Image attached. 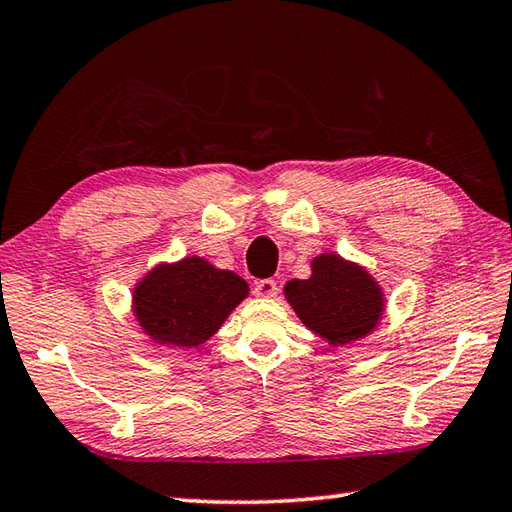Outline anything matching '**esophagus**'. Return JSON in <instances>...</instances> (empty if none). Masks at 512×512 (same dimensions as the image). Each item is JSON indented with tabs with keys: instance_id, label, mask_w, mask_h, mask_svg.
Wrapping results in <instances>:
<instances>
[{
	"instance_id": "obj_1",
	"label": "esophagus",
	"mask_w": 512,
	"mask_h": 512,
	"mask_svg": "<svg viewBox=\"0 0 512 512\" xmlns=\"http://www.w3.org/2000/svg\"><path fill=\"white\" fill-rule=\"evenodd\" d=\"M253 290H255L257 297L270 299V297L277 295V282H273V279H259Z\"/></svg>"
}]
</instances>
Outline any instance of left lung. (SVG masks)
Segmentation results:
<instances>
[{"mask_svg":"<svg viewBox=\"0 0 512 512\" xmlns=\"http://www.w3.org/2000/svg\"><path fill=\"white\" fill-rule=\"evenodd\" d=\"M313 275L290 279L288 304L302 324L330 346H344L370 335L384 315V293L359 264L335 253L313 259Z\"/></svg>","mask_w":512,"mask_h":512,"instance_id":"8db88e82","label":"left lung"}]
</instances>
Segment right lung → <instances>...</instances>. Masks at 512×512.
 <instances>
[{"label":"right lung","mask_w":512,"mask_h":512,"mask_svg":"<svg viewBox=\"0 0 512 512\" xmlns=\"http://www.w3.org/2000/svg\"><path fill=\"white\" fill-rule=\"evenodd\" d=\"M246 295L248 284L233 270L184 257L142 277L133 290V313L155 344L195 348L217 333Z\"/></svg>","instance_id":"1"}]
</instances>
